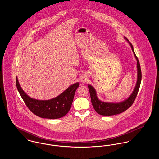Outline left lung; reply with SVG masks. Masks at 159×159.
<instances>
[{
    "mask_svg": "<svg viewBox=\"0 0 159 159\" xmlns=\"http://www.w3.org/2000/svg\"><path fill=\"white\" fill-rule=\"evenodd\" d=\"M124 39L130 46L132 50L133 51V53L136 59V67H137V80H136V85L132 93L127 99L120 102L114 103V102H103L99 100L97 95V92L95 88L92 86L88 84V88L90 92L91 102H92V106L95 111L97 113L102 116L116 115V114L121 113L125 111V110H127L129 108H130L132 106V105L134 102L140 86V84L141 81V71L139 62L135 53L133 46L126 37H124Z\"/></svg>",
    "mask_w": 159,
    "mask_h": 159,
    "instance_id": "left-lung-1",
    "label": "left lung"
}]
</instances>
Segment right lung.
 Returning <instances> with one entry per match:
<instances>
[{
	"instance_id": "add662e5",
	"label": "right lung",
	"mask_w": 159,
	"mask_h": 159,
	"mask_svg": "<svg viewBox=\"0 0 159 159\" xmlns=\"http://www.w3.org/2000/svg\"><path fill=\"white\" fill-rule=\"evenodd\" d=\"M16 84L18 91L30 111L39 117L51 119L61 118L67 114L71 108L76 90L80 84L78 82L74 83L56 97L42 100L32 98L27 95L21 88L17 76Z\"/></svg>"
}]
</instances>
